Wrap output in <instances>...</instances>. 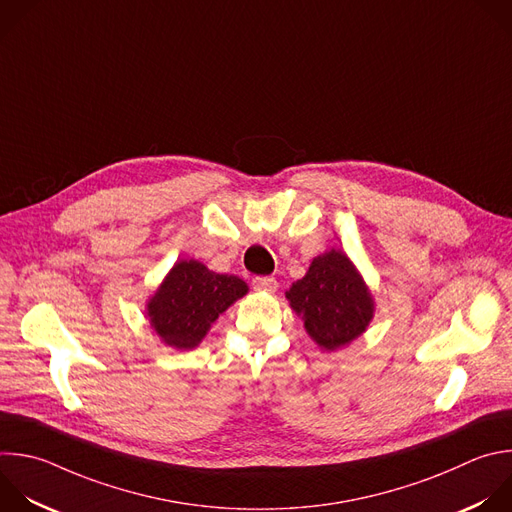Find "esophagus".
Masks as SVG:
<instances>
[{
    "mask_svg": "<svg viewBox=\"0 0 512 512\" xmlns=\"http://www.w3.org/2000/svg\"><path fill=\"white\" fill-rule=\"evenodd\" d=\"M277 287H279V283L275 277H255L253 279V289H257V291L273 293V291H277Z\"/></svg>",
    "mask_w": 512,
    "mask_h": 512,
    "instance_id": "obj_1",
    "label": "esophagus"
}]
</instances>
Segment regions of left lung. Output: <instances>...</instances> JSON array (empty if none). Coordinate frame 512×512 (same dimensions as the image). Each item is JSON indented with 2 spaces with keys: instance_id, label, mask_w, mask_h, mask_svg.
I'll return each instance as SVG.
<instances>
[{
  "instance_id": "obj_1",
  "label": "left lung",
  "mask_w": 512,
  "mask_h": 512,
  "mask_svg": "<svg viewBox=\"0 0 512 512\" xmlns=\"http://www.w3.org/2000/svg\"><path fill=\"white\" fill-rule=\"evenodd\" d=\"M313 342L327 352L360 337L374 317V297L350 257L329 249L285 293Z\"/></svg>"
}]
</instances>
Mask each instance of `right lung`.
I'll return each instance as SVG.
<instances>
[{
  "mask_svg": "<svg viewBox=\"0 0 512 512\" xmlns=\"http://www.w3.org/2000/svg\"><path fill=\"white\" fill-rule=\"evenodd\" d=\"M247 291V283L237 275L215 273L195 259H183L148 299L146 315L166 346L193 350L213 321Z\"/></svg>",
  "mask_w": 512,
  "mask_h": 512,
  "instance_id": "right-lung-1",
  "label": "right lung"
}]
</instances>
